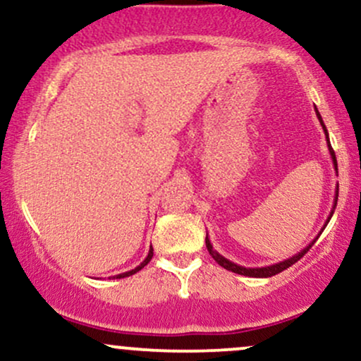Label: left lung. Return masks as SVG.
<instances>
[{
	"label": "left lung",
	"mask_w": 361,
	"mask_h": 361,
	"mask_svg": "<svg viewBox=\"0 0 361 361\" xmlns=\"http://www.w3.org/2000/svg\"><path fill=\"white\" fill-rule=\"evenodd\" d=\"M316 114H317V118H319V122H321L322 128H324L326 140H327V149H329L331 159H333L334 169H336V173H338V161H336V154H334L333 147H331V142H329V134H327V128H326V126H324V122H322V117H321V114H319V111H317V109H316ZM338 190H339V186H338V188H336V197H334V205H333V210H331V214H329V217H327V221H326V224H324V227L327 226V222L331 221V217H333V214H334V209H336V204H338ZM324 227H322V229H321V233L317 234V238H319V235L322 234V231H324ZM317 238L314 239L312 243H309L307 246H305L304 250H302L300 252H297V255H293L292 258H288V259H283V261H280V263L270 264V267H261V268H246V267H241V264H235V263H233V261H229V259H227V258H224L222 255H219V252L214 250V246H212V244H210L209 234H207V238H205V244H207V250H209V252H210V256H212V258H214L215 261H217V263L221 264L222 268H226V270H229V271H233V273H238V275H244V276H252V279H268V276H273V275H276V273H280V271L287 270L288 267H292L293 263H297V261H299V259L302 258V256H304L305 252H307V251L310 250V247L314 246V243L317 241Z\"/></svg>",
	"instance_id": "8db88e82"
}]
</instances>
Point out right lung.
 <instances>
[{"mask_svg": "<svg viewBox=\"0 0 361 361\" xmlns=\"http://www.w3.org/2000/svg\"><path fill=\"white\" fill-rule=\"evenodd\" d=\"M152 255H154V250H152V246L149 247V252H147V256H146V259L142 261V263L139 264V267H135L134 270H130V271H126V273H120V275H115V276H111V279H126V276H130V275H134V273H137L139 270H142L144 267H146V264L149 263V261H151V258H152Z\"/></svg>", "mask_w": 361, "mask_h": 361, "instance_id": "1", "label": "right lung"}]
</instances>
